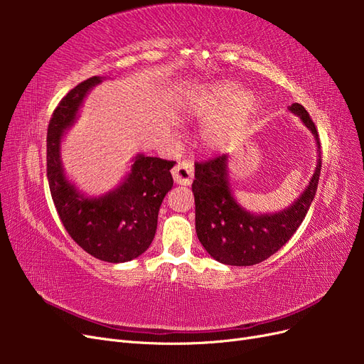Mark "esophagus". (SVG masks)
Instances as JSON below:
<instances>
[{
  "mask_svg": "<svg viewBox=\"0 0 364 364\" xmlns=\"http://www.w3.org/2000/svg\"><path fill=\"white\" fill-rule=\"evenodd\" d=\"M194 178V167L193 162L182 161L173 168V179L178 185H190Z\"/></svg>",
  "mask_w": 364,
  "mask_h": 364,
  "instance_id": "obj_1",
  "label": "esophagus"
}]
</instances>
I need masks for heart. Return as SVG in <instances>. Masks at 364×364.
<instances>
[{"label":"heart","mask_w":364,"mask_h":364,"mask_svg":"<svg viewBox=\"0 0 364 364\" xmlns=\"http://www.w3.org/2000/svg\"><path fill=\"white\" fill-rule=\"evenodd\" d=\"M237 87L232 80H215L193 87L181 98L179 111L186 118L205 119L199 136L209 151L234 147L257 112V94Z\"/></svg>","instance_id":"1"}]
</instances>
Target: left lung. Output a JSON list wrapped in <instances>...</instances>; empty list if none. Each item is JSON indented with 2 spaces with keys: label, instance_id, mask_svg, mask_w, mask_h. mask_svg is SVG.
<instances>
[{
  "label": "left lung",
  "instance_id": "8db88e82",
  "mask_svg": "<svg viewBox=\"0 0 364 364\" xmlns=\"http://www.w3.org/2000/svg\"><path fill=\"white\" fill-rule=\"evenodd\" d=\"M289 111L299 117L313 134L317 164L305 190L287 208L261 214L250 213L240 205L230 188V156L228 155L194 164L196 232L205 250L218 262L243 267L267 259L293 237L311 206L322 167L321 142L316 126L302 105L293 103Z\"/></svg>",
  "mask_w": 364,
  "mask_h": 364
}]
</instances>
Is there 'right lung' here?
Masks as SVG:
<instances>
[{
    "label": "right lung",
    "mask_w": 364,
    "mask_h": 364,
    "mask_svg": "<svg viewBox=\"0 0 364 364\" xmlns=\"http://www.w3.org/2000/svg\"><path fill=\"white\" fill-rule=\"evenodd\" d=\"M103 77H91L65 95L48 124L47 178L53 202L71 238L90 255L107 262L138 258L151 245L159 208L173 186L174 161L136 153L130 170L114 190L83 193L63 170L62 142L79 118L86 95Z\"/></svg>",
    "instance_id": "obj_1"
}]
</instances>
